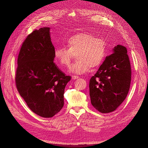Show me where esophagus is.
<instances>
[{"label":"esophagus","instance_id":"esophagus-1","mask_svg":"<svg viewBox=\"0 0 148 148\" xmlns=\"http://www.w3.org/2000/svg\"><path fill=\"white\" fill-rule=\"evenodd\" d=\"M71 78H72V79H77L78 78H79V77H78V76H75V75H73L72 77H71Z\"/></svg>","mask_w":148,"mask_h":148}]
</instances>
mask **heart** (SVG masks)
Listing matches in <instances>:
<instances>
[{"instance_id": "heart-1", "label": "heart", "mask_w": 148, "mask_h": 148, "mask_svg": "<svg viewBox=\"0 0 148 148\" xmlns=\"http://www.w3.org/2000/svg\"><path fill=\"white\" fill-rule=\"evenodd\" d=\"M66 47L55 49V61L62 68L67 67L75 55L77 60L70 67L69 71L77 75L86 73L90 67L95 69L99 66L106 53L104 40L88 33H77L69 37Z\"/></svg>"}]
</instances>
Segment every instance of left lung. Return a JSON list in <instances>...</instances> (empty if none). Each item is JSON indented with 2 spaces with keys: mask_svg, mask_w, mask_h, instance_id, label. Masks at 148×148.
I'll return each mask as SVG.
<instances>
[{
  "mask_svg": "<svg viewBox=\"0 0 148 148\" xmlns=\"http://www.w3.org/2000/svg\"><path fill=\"white\" fill-rule=\"evenodd\" d=\"M113 51L89 81L91 104L104 114L118 108L126 98L131 83V65L127 48L117 45Z\"/></svg>",
  "mask_w": 148,
  "mask_h": 148,
  "instance_id": "8db88e82",
  "label": "left lung"
}]
</instances>
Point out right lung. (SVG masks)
I'll use <instances>...</instances> for the list:
<instances>
[{"instance_id": "1", "label": "right lung", "mask_w": 148, "mask_h": 148, "mask_svg": "<svg viewBox=\"0 0 148 148\" xmlns=\"http://www.w3.org/2000/svg\"><path fill=\"white\" fill-rule=\"evenodd\" d=\"M54 47L50 28L36 29L24 41L18 57V91L33 112L50 118L64 107V94L71 77L53 62Z\"/></svg>"}]
</instances>
